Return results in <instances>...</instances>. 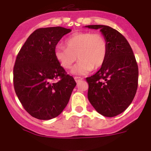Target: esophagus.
Here are the masks:
<instances>
[{
    "instance_id": "obj_1",
    "label": "esophagus",
    "mask_w": 151,
    "mask_h": 151,
    "mask_svg": "<svg viewBox=\"0 0 151 151\" xmlns=\"http://www.w3.org/2000/svg\"><path fill=\"white\" fill-rule=\"evenodd\" d=\"M74 80H75V81L77 82V83H78L79 81H80V80H83V78L80 77H74Z\"/></svg>"
}]
</instances>
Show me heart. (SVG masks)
Wrapping results in <instances>:
<instances>
[{
	"instance_id": "obj_1",
	"label": "heart",
	"mask_w": 151,
	"mask_h": 151,
	"mask_svg": "<svg viewBox=\"0 0 151 151\" xmlns=\"http://www.w3.org/2000/svg\"><path fill=\"white\" fill-rule=\"evenodd\" d=\"M65 46L55 48V58L65 69H70L78 58L80 61L72 71L77 74H85L101 68L108 52L106 37L102 34L92 32L73 34L66 39Z\"/></svg>"
}]
</instances>
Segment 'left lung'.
<instances>
[{"label": "left lung", "mask_w": 151, "mask_h": 151, "mask_svg": "<svg viewBox=\"0 0 151 151\" xmlns=\"http://www.w3.org/2000/svg\"><path fill=\"white\" fill-rule=\"evenodd\" d=\"M86 27L100 29L108 43L105 63L96 74L86 77L88 98L102 116H117L131 105L137 93L139 70L135 56L128 40L116 29L104 25Z\"/></svg>", "instance_id": "8db88e82"}]
</instances>
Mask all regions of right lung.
<instances>
[{"instance_id":"obj_1","label":"right lung","mask_w":151,"mask_h":151,"mask_svg":"<svg viewBox=\"0 0 151 151\" xmlns=\"http://www.w3.org/2000/svg\"><path fill=\"white\" fill-rule=\"evenodd\" d=\"M71 31L61 26L36 29L17 55L14 91L24 109L37 119L48 120L60 114L77 85L55 55L58 42Z\"/></svg>"}]
</instances>
